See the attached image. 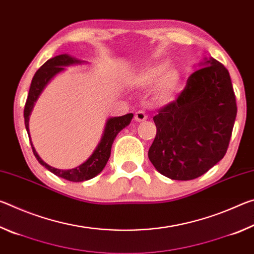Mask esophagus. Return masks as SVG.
<instances>
[{"instance_id":"esophagus-1","label":"esophagus","mask_w":254,"mask_h":254,"mask_svg":"<svg viewBox=\"0 0 254 254\" xmlns=\"http://www.w3.org/2000/svg\"><path fill=\"white\" fill-rule=\"evenodd\" d=\"M147 119H148L147 114H145L143 111H137L134 115V120L136 122H142V121H145Z\"/></svg>"}]
</instances>
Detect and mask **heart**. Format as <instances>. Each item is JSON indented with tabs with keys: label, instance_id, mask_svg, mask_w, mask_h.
I'll list each match as a JSON object with an SVG mask.
<instances>
[{
	"label": "heart",
	"instance_id": "1",
	"mask_svg": "<svg viewBox=\"0 0 254 254\" xmlns=\"http://www.w3.org/2000/svg\"><path fill=\"white\" fill-rule=\"evenodd\" d=\"M133 83L137 87L150 88L157 85V93L161 98L173 94L180 83L179 72L170 68L167 62H159L136 72L133 77Z\"/></svg>",
	"mask_w": 254,
	"mask_h": 254
}]
</instances>
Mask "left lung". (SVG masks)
Listing matches in <instances>:
<instances>
[{
    "mask_svg": "<svg viewBox=\"0 0 254 254\" xmlns=\"http://www.w3.org/2000/svg\"><path fill=\"white\" fill-rule=\"evenodd\" d=\"M201 67L189 76L177 100L153 117L157 134L148 156L170 179L199 177L229 148L238 112L229 70L212 57Z\"/></svg>",
    "mask_w": 254,
    "mask_h": 254,
    "instance_id": "8db88e82",
    "label": "left lung"
}]
</instances>
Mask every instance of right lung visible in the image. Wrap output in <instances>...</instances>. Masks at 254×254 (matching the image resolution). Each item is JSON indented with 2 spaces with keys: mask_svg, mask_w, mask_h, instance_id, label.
Returning <instances> with one entry per match:
<instances>
[{
  "mask_svg": "<svg viewBox=\"0 0 254 254\" xmlns=\"http://www.w3.org/2000/svg\"><path fill=\"white\" fill-rule=\"evenodd\" d=\"M83 62L81 60H78L76 58H72L68 55H59L56 56V57L51 58L42 65L39 69L37 70L36 74H34L31 85H30V89H29V94L27 97V102H25V106H24V124H25V128H27V132L29 134V139H30V133H29V117L30 113L33 109V105L36 101L38 100V97L42 92V89L46 87V85L48 84V81L53 78V77L58 74V72L63 71L66 66H70V65H76V64H81ZM133 118L132 113H128L123 115V117H117V118H111L107 120L106 122V127L104 130V134L102 136V140L100 144L97 145V148L95 149V151L93 152V154L89 157L87 160H86L84 163H81L80 166L76 167V168L72 169H68V170H63V169H57L54 168L42 160V159L38 156V153L36 151V149L33 148L32 142H31V147H32V151L33 154L36 156L37 160L39 161L45 168L48 169L51 173L55 174L58 177H62L64 179L69 180V182H74V183H79V182H85V180L92 179L97 176L101 171L104 169V167L106 165L107 160L111 156V148L112 144H113V141L115 137H117L118 133L123 130L124 127H127L130 124L131 120Z\"/></svg>",
  "mask_w": 254,
  "mask_h": 254,
  "instance_id": "add662e5",
  "label": "right lung"
}]
</instances>
